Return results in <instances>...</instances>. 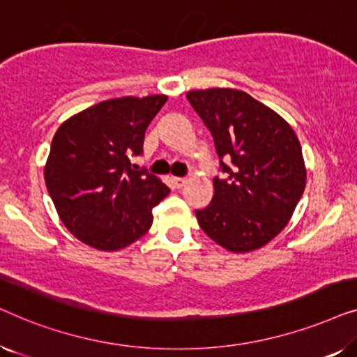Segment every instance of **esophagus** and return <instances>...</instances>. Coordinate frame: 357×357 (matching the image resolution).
<instances>
[{"instance_id": "esophagus-1", "label": "esophagus", "mask_w": 357, "mask_h": 357, "mask_svg": "<svg viewBox=\"0 0 357 357\" xmlns=\"http://www.w3.org/2000/svg\"><path fill=\"white\" fill-rule=\"evenodd\" d=\"M172 182H174V185H175V187H177V188H182V187H185V183H187V178L174 177Z\"/></svg>"}]
</instances>
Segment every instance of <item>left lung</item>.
Instances as JSON below:
<instances>
[{
	"label": "left lung",
	"mask_w": 357,
	"mask_h": 357,
	"mask_svg": "<svg viewBox=\"0 0 357 357\" xmlns=\"http://www.w3.org/2000/svg\"><path fill=\"white\" fill-rule=\"evenodd\" d=\"M187 99L211 131L224 174L213 180L211 203L195 211L199 227L229 252L261 248L286 227L304 193L299 139L282 116L243 91L213 87L190 91Z\"/></svg>",
	"instance_id": "left-lung-1"
}]
</instances>
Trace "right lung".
I'll return each mask as SVG.
<instances>
[{
    "mask_svg": "<svg viewBox=\"0 0 357 357\" xmlns=\"http://www.w3.org/2000/svg\"><path fill=\"white\" fill-rule=\"evenodd\" d=\"M167 96L120 97L73 115L53 136L45 185L58 216L76 238L97 250L128 247L149 231L153 208L169 187L131 155L143 153L144 131Z\"/></svg>",
    "mask_w": 357,
    "mask_h": 357,
    "instance_id": "obj_1",
    "label": "right lung"
}]
</instances>
